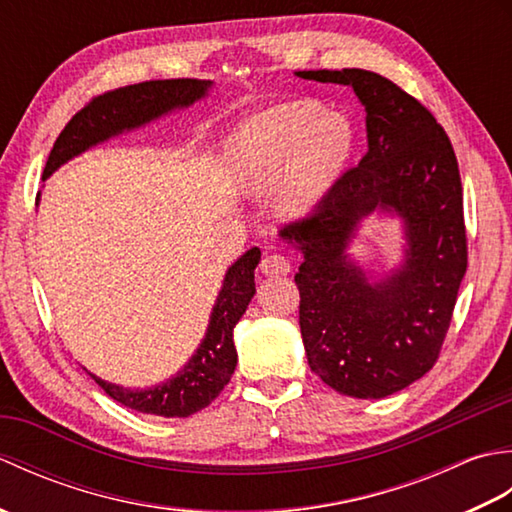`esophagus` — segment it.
Here are the masks:
<instances>
[{"mask_svg": "<svg viewBox=\"0 0 512 512\" xmlns=\"http://www.w3.org/2000/svg\"><path fill=\"white\" fill-rule=\"evenodd\" d=\"M259 268H262V273L266 277H284L290 273V262L279 253H273V255H266L262 259V264H259Z\"/></svg>", "mask_w": 512, "mask_h": 512, "instance_id": "1", "label": "esophagus"}]
</instances>
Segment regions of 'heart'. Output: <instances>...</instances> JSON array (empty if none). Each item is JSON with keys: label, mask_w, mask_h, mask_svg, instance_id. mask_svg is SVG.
I'll list each match as a JSON object with an SVG mask.
<instances>
[{"label": "heart", "mask_w": 512, "mask_h": 512, "mask_svg": "<svg viewBox=\"0 0 512 512\" xmlns=\"http://www.w3.org/2000/svg\"><path fill=\"white\" fill-rule=\"evenodd\" d=\"M354 127L314 101L281 103L255 114L233 140V173L248 193L275 191L288 217L312 213L343 178L354 154Z\"/></svg>", "instance_id": "obj_1"}]
</instances>
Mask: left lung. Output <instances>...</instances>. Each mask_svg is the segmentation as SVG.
<instances>
[{
	"label": "left lung",
	"instance_id": "1",
	"mask_svg": "<svg viewBox=\"0 0 512 512\" xmlns=\"http://www.w3.org/2000/svg\"><path fill=\"white\" fill-rule=\"evenodd\" d=\"M301 79L352 85L367 112V154L312 213L279 228L303 264L299 325L308 363L352 398H385L436 365L469 264L458 158L427 107L376 72L310 70ZM380 205L408 224L398 274L366 284L346 262L357 222Z\"/></svg>",
	"mask_w": 512,
	"mask_h": 512
}]
</instances>
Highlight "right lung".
<instances>
[{
  "label": "right lung",
  "mask_w": 512,
  "mask_h": 512,
  "mask_svg": "<svg viewBox=\"0 0 512 512\" xmlns=\"http://www.w3.org/2000/svg\"><path fill=\"white\" fill-rule=\"evenodd\" d=\"M209 88L211 81L165 79L125 85V88L92 96L54 140L43 178H48L65 160L101 140L154 121L173 107L191 105L202 99ZM259 257H262L259 248H250L228 268L204 341L176 378L143 391L105 383L90 374L94 383L121 405L162 418H187L191 413L209 407L235 372L237 352L233 345V328L255 295V268Z\"/></svg>",
  "instance_id": "add662e5"
}]
</instances>
